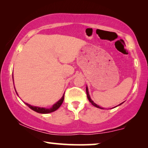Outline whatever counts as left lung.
<instances>
[{
  "instance_id": "obj_1",
  "label": "left lung",
  "mask_w": 148,
  "mask_h": 148,
  "mask_svg": "<svg viewBox=\"0 0 148 148\" xmlns=\"http://www.w3.org/2000/svg\"><path fill=\"white\" fill-rule=\"evenodd\" d=\"M86 93H87V96H88V98L89 101H90V102L91 103H92L93 106H96V107H97V108H101V109H102V108H101V107H100V106H98V105H97V104H95V103H94V102H93V101L92 100V99L90 98V94H89V92H88V87H86ZM121 104H122V103H121Z\"/></svg>"
}]
</instances>
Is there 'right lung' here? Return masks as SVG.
<instances>
[{"mask_svg": "<svg viewBox=\"0 0 148 148\" xmlns=\"http://www.w3.org/2000/svg\"><path fill=\"white\" fill-rule=\"evenodd\" d=\"M15 92H16V91H15ZM64 98V94L63 96H62V98L60 99L59 101H58V102H56V104H54L53 106H52V108H40V107L32 106H31V105L27 104V103H25V104L27 105V106L29 107V108H31L32 110L36 111V112H37L38 113H42V114H47V113H50V112H54V111H55V110H57V109L59 108L60 106H61L62 103L63 102Z\"/></svg>", "mask_w": 148, "mask_h": 148, "instance_id": "1", "label": "right lung"}]
</instances>
